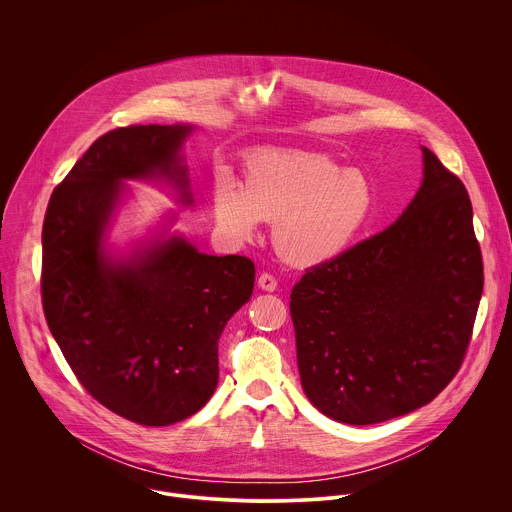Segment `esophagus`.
I'll use <instances>...</instances> for the list:
<instances>
[{"instance_id": "esophagus-1", "label": "esophagus", "mask_w": 512, "mask_h": 512, "mask_svg": "<svg viewBox=\"0 0 512 512\" xmlns=\"http://www.w3.org/2000/svg\"><path fill=\"white\" fill-rule=\"evenodd\" d=\"M257 283H259V287H261L263 291H275V289H277V279H275L271 273H261Z\"/></svg>"}]
</instances>
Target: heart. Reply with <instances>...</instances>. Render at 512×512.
Instances as JSON below:
<instances>
[{
  "label": "heart",
  "instance_id": "obj_1",
  "mask_svg": "<svg viewBox=\"0 0 512 512\" xmlns=\"http://www.w3.org/2000/svg\"><path fill=\"white\" fill-rule=\"evenodd\" d=\"M373 206L367 176L308 152L259 150L245 162L243 188L227 170L212 184V214L221 231L247 243L259 221H273V245L294 267H316L344 255Z\"/></svg>",
  "mask_w": 512,
  "mask_h": 512
}]
</instances>
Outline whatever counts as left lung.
Instances as JSON below:
<instances>
[{
	"label": "left lung",
	"instance_id": "obj_1",
	"mask_svg": "<svg viewBox=\"0 0 512 512\" xmlns=\"http://www.w3.org/2000/svg\"><path fill=\"white\" fill-rule=\"evenodd\" d=\"M423 152V180L397 221L306 269L291 289L298 369L312 405L348 425L411 413L456 377L484 287L472 202Z\"/></svg>",
	"mask_w": 512,
	"mask_h": 512
}]
</instances>
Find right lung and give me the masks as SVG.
I'll use <instances>...</instances> for the list:
<instances>
[{"label":"right lung","mask_w":512,"mask_h":512,"mask_svg":"<svg viewBox=\"0 0 512 512\" xmlns=\"http://www.w3.org/2000/svg\"><path fill=\"white\" fill-rule=\"evenodd\" d=\"M192 125H129L101 135L54 188L42 227V308L81 385L139 425H172L218 383V338L249 302L255 265L158 235L107 249L125 180H166L192 204L182 145ZM170 221L174 218L170 216Z\"/></svg>","instance_id":"add662e5"}]
</instances>
